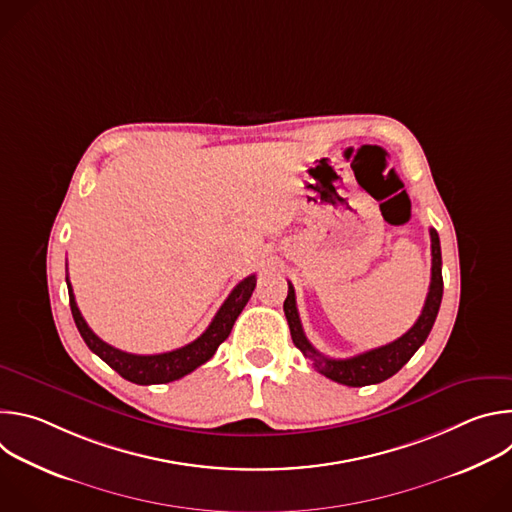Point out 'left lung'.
Masks as SVG:
<instances>
[{
    "mask_svg": "<svg viewBox=\"0 0 512 512\" xmlns=\"http://www.w3.org/2000/svg\"><path fill=\"white\" fill-rule=\"evenodd\" d=\"M429 237H431V283H429V291H427L421 316L401 338L350 358H328L310 344V340L304 334L300 314L296 308L294 285L287 281L289 287H287V298L283 302V312L289 324L291 340H294V344L304 352L306 358L312 360L314 369L318 373L346 387H364V385H377L387 381L389 377L401 371L403 364L409 362V358L417 352V348L429 336L431 326L437 318V312H440L442 294H444L440 237H437L435 229H429Z\"/></svg>",
    "mask_w": 512,
    "mask_h": 512,
    "instance_id": "8db88e82",
    "label": "left lung"
}]
</instances>
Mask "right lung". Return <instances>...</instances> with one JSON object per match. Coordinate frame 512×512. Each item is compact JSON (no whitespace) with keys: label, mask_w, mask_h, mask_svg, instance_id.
Listing matches in <instances>:
<instances>
[{"label":"right lung","mask_w":512,"mask_h":512,"mask_svg":"<svg viewBox=\"0 0 512 512\" xmlns=\"http://www.w3.org/2000/svg\"><path fill=\"white\" fill-rule=\"evenodd\" d=\"M255 283H257L255 275H249L243 281H239V285L231 291V296L225 300L221 310H218L216 316L212 318L210 326L194 342H190L182 348L170 350V352H162V354H131V352H123V350L103 342L89 328V324L85 322V318L77 306L75 294H72L70 281L66 277L70 312H72V318H75V324H77L83 340L101 360H105L109 364L113 371H117L123 379L131 381L135 385L170 383V381L182 379L184 375L198 369L200 364L210 360L212 354L216 352V348L229 338V334L235 326V320L239 318V314L243 312V308L247 306V302L253 294Z\"/></svg>","instance_id":"right-lung-1"}]
</instances>
